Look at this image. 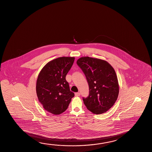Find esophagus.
<instances>
[{"mask_svg":"<svg viewBox=\"0 0 152 152\" xmlns=\"http://www.w3.org/2000/svg\"><path fill=\"white\" fill-rule=\"evenodd\" d=\"M75 94V96H80V93L79 92L76 93Z\"/></svg>","mask_w":152,"mask_h":152,"instance_id":"34e87169","label":"esophagus"}]
</instances>
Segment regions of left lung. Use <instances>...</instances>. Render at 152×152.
I'll return each instance as SVG.
<instances>
[{
  "instance_id": "left-lung-1",
  "label": "left lung",
  "mask_w": 152,
  "mask_h": 152,
  "mask_svg": "<svg viewBox=\"0 0 152 152\" xmlns=\"http://www.w3.org/2000/svg\"><path fill=\"white\" fill-rule=\"evenodd\" d=\"M78 66L88 82L89 94L83 98L84 105L92 113L100 115L115 104L119 94L118 78L114 69L107 61L83 57L77 61Z\"/></svg>"
}]
</instances>
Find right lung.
Masks as SVG:
<instances>
[{"label":"right lung","instance_id":"right-lung-1","mask_svg":"<svg viewBox=\"0 0 152 152\" xmlns=\"http://www.w3.org/2000/svg\"><path fill=\"white\" fill-rule=\"evenodd\" d=\"M74 61V57L56 58L47 63L38 75L36 85L38 100L45 110L53 115L66 111L74 96L65 78Z\"/></svg>","mask_w":152,"mask_h":152}]
</instances>
